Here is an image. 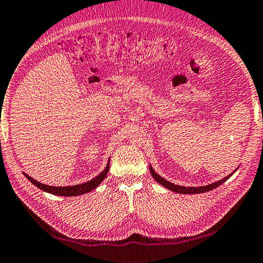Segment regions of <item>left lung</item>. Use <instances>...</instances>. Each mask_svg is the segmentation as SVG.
I'll use <instances>...</instances> for the list:
<instances>
[{"label": "left lung", "mask_w": 263, "mask_h": 263, "mask_svg": "<svg viewBox=\"0 0 263 263\" xmlns=\"http://www.w3.org/2000/svg\"><path fill=\"white\" fill-rule=\"evenodd\" d=\"M150 173L153 178L155 179L156 181H157L159 185L164 186L165 188H167L168 191H172L174 193H179V194H201V193H205V192H209V191H213L214 188L218 187L224 183L225 181L228 180V179L232 176V174L237 171V170H234L232 173H230L229 176H227L223 179H220V180L213 182V183H209V185H205V186H200V187H185V186H179V185H174L171 181L166 180V179H164L163 177H160L159 174H157L155 172V170L153 168V166L150 165Z\"/></svg>", "instance_id": "1"}]
</instances>
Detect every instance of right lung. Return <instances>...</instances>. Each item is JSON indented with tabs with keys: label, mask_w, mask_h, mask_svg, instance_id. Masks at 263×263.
Wrapping results in <instances>:
<instances>
[{
	"label": "right lung",
	"mask_w": 263,
	"mask_h": 263,
	"mask_svg": "<svg viewBox=\"0 0 263 263\" xmlns=\"http://www.w3.org/2000/svg\"><path fill=\"white\" fill-rule=\"evenodd\" d=\"M109 170V159L107 162V165H106L105 170H103V172H100L98 176L96 178L92 179V180L84 182V183H80V185H75V186H66V187H57V186H48V185H44L39 181L34 180L33 178L27 176L26 173H24V176L26 177V179H29V181H31L33 183L34 186H36L39 190L44 191L46 193H49V194L53 195H58V196H78L82 194H86V193L92 192L93 190H96L98 187L101 181L104 180L107 176Z\"/></svg>",
	"instance_id": "right-lung-1"
}]
</instances>
